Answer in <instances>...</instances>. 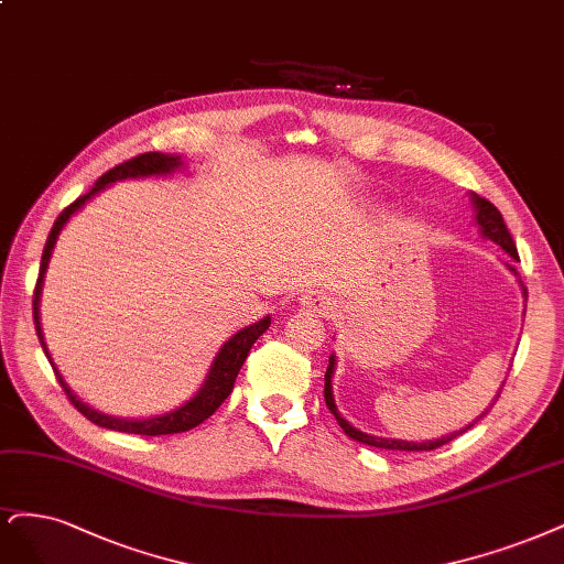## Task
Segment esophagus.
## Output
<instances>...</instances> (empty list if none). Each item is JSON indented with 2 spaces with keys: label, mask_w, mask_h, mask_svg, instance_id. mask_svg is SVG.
I'll return each mask as SVG.
<instances>
[{
  "label": "esophagus",
  "mask_w": 564,
  "mask_h": 564,
  "mask_svg": "<svg viewBox=\"0 0 564 564\" xmlns=\"http://www.w3.org/2000/svg\"><path fill=\"white\" fill-rule=\"evenodd\" d=\"M303 305L310 310V313H319V315L328 313V310H334V301L328 299V296H324V294H310V296H305Z\"/></svg>",
  "instance_id": "34e87169"
}]
</instances>
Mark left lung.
<instances>
[{
  "label": "left lung",
  "mask_w": 564,
  "mask_h": 564,
  "mask_svg": "<svg viewBox=\"0 0 564 564\" xmlns=\"http://www.w3.org/2000/svg\"><path fill=\"white\" fill-rule=\"evenodd\" d=\"M474 205H476V221H478V226H480V230H482V236L490 238L492 242H497L503 251H507V254H509L513 261H520L516 242H513V238H511V232H509L507 224H503L501 212H499L490 200L478 198L476 193H474ZM507 265H509L511 273L518 275V268H516L513 263H507ZM522 294L528 296V289H525V286H522ZM334 364H336V359L328 357V366H326V373H324V399H326L328 411H332V413L336 415L338 424L343 426V432H345L349 438H352V441H359V443H364V445H373V448H384V451H436V448H441V445L451 443L453 438H457L459 434H464V432L471 430V426H474V424H469V426H464V430H459V432H455V434H451V436H441V438H436V441H424V443H408V441H392V438L368 436V434L355 430L352 424H347V422L340 417V413H338V408H336V403H334V392H332ZM499 394H501V392H499ZM499 394H497V399H499ZM497 399H495V401H497ZM482 415H485V413H482ZM482 415H480V417H482Z\"/></svg>",
  "instance_id": "8db88e82"
}]
</instances>
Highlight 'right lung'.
Returning <instances> with one entry per match:
<instances>
[{"label":"right lung","mask_w":564,"mask_h":564,"mask_svg":"<svg viewBox=\"0 0 564 564\" xmlns=\"http://www.w3.org/2000/svg\"><path fill=\"white\" fill-rule=\"evenodd\" d=\"M182 165V159L180 156H165V153H159V151H149V153H140V156H134L121 165L111 167L109 172H105L100 180L95 182V186L86 193V196H79L72 205H67L61 217L55 219L51 232H48V240H46V247H44V254H42V265H39V280H36V286H34V301H32V313H34V328H36V336H39V343H42L44 352L48 357V349H46V343H44V336H42V326H39V296H42V282H44V273L48 268V259H51V251L55 247V240L57 236H61L63 226L67 224V219L74 215L76 209H79L90 196H95L97 191H102L105 186H109L111 182L116 180H128V177H149V174H165V172H172L174 167ZM270 326V317H263L261 322L251 324L247 328H242V332H238L236 336H232L224 347L221 352L217 355L215 364H212V371L205 380V384L200 387V392L193 397L188 403L180 405L177 411H170L165 415H156V417H147V420H123V417H111V415H102L93 411V408H88L86 403H82L79 399H76L72 394L69 387L65 384V380L61 378V373L55 371V378L57 382L63 384V390L69 399V403L79 411L84 417H88L90 422H95L97 426H105V430H113V432H128V434H142V436H163V434H180V432H188L193 430V426H198L200 422H205L212 413L217 411V408L226 401V397L232 392V384H236V378L240 373V368L249 355L251 345H254L259 340L261 334H265V328ZM51 361V357H48ZM53 366V361H51Z\"/></svg>","instance_id":"right-lung-1"}]
</instances>
